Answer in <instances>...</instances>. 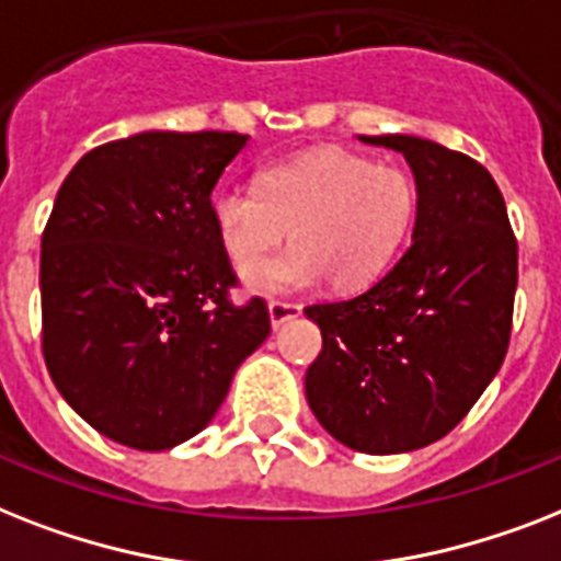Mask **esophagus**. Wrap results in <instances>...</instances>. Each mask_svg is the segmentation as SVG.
Wrapping results in <instances>:
<instances>
[{
    "instance_id": "34e87169",
    "label": "esophagus",
    "mask_w": 561,
    "mask_h": 561,
    "mask_svg": "<svg viewBox=\"0 0 561 561\" xmlns=\"http://www.w3.org/2000/svg\"><path fill=\"white\" fill-rule=\"evenodd\" d=\"M299 311H302V305L288 302V299H271V302H267V317H271L273 328L285 325L288 320L299 317Z\"/></svg>"
}]
</instances>
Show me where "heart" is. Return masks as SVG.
Masks as SVG:
<instances>
[{
  "mask_svg": "<svg viewBox=\"0 0 561 561\" xmlns=\"http://www.w3.org/2000/svg\"><path fill=\"white\" fill-rule=\"evenodd\" d=\"M414 216L417 186L407 172L343 149L296 154L262 170L256 190L225 186L213 195L218 241L256 294L311 288L322 276L340 294L368 288L398 259ZM288 229L295 248L260 263Z\"/></svg>",
  "mask_w": 561,
  "mask_h": 561,
  "instance_id": "heart-1",
  "label": "heart"
}]
</instances>
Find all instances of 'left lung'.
<instances>
[{"label": "left lung", "instance_id": "8db88e82", "mask_svg": "<svg viewBox=\"0 0 561 561\" xmlns=\"http://www.w3.org/2000/svg\"><path fill=\"white\" fill-rule=\"evenodd\" d=\"M359 140L394 149L412 167V248L359 296L305 308L322 331L305 398L340 444L412 453L453 432L499 375L518 244L502 190L470 154L414 135Z\"/></svg>", "mask_w": 561, "mask_h": 561}]
</instances>
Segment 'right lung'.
<instances>
[{
    "label": "right lung",
    "instance_id": "1",
    "mask_svg": "<svg viewBox=\"0 0 561 561\" xmlns=\"http://www.w3.org/2000/svg\"><path fill=\"white\" fill-rule=\"evenodd\" d=\"M239 131H140L85 152L43 233V354L66 403L131 449L161 453L213 421L271 334L265 299L230 302L218 178Z\"/></svg>",
    "mask_w": 561,
    "mask_h": 561
}]
</instances>
